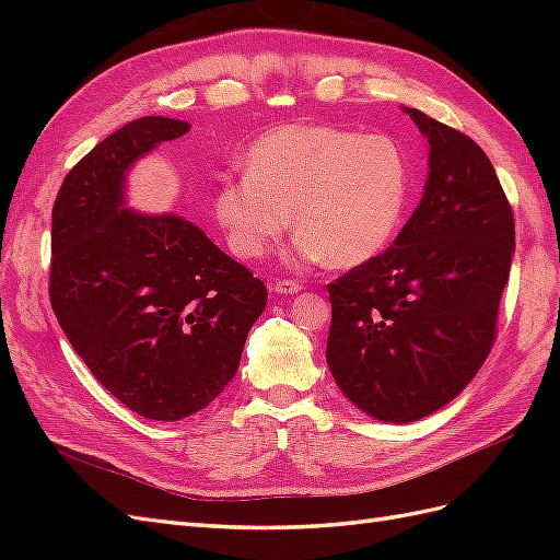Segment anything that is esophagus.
Listing matches in <instances>:
<instances>
[{"label":"esophagus","mask_w":560,"mask_h":560,"mask_svg":"<svg viewBox=\"0 0 560 560\" xmlns=\"http://www.w3.org/2000/svg\"><path fill=\"white\" fill-rule=\"evenodd\" d=\"M270 290H273L276 294H282V296H292V294L301 292V284L294 280H273L270 282Z\"/></svg>","instance_id":"obj_1"}]
</instances>
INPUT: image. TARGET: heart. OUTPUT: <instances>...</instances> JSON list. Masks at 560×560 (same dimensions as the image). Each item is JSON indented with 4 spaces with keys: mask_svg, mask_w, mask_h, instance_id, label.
Here are the masks:
<instances>
[{
    "mask_svg": "<svg viewBox=\"0 0 560 560\" xmlns=\"http://www.w3.org/2000/svg\"><path fill=\"white\" fill-rule=\"evenodd\" d=\"M409 198V161L387 135L290 124L245 156V175L214 189V217L235 257L259 259L287 226L294 257L329 268L362 266L385 249Z\"/></svg>",
    "mask_w": 560,
    "mask_h": 560,
    "instance_id": "1",
    "label": "heart"
}]
</instances>
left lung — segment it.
I'll list each match as a JSON object with an SVG mask.
<instances>
[{
	"mask_svg": "<svg viewBox=\"0 0 560 560\" xmlns=\"http://www.w3.org/2000/svg\"><path fill=\"white\" fill-rule=\"evenodd\" d=\"M430 144L420 206L393 247L331 282L327 364L383 422H416L477 376L514 252V214L493 163L460 130L404 107Z\"/></svg>",
	"mask_w": 560,
	"mask_h": 560,
	"instance_id": "left-lung-1",
	"label": "left lung"
}]
</instances>
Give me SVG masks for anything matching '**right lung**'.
<instances>
[{
    "instance_id": "1",
    "label": "right lung",
    "mask_w": 560,
    "mask_h": 560,
    "mask_svg": "<svg viewBox=\"0 0 560 560\" xmlns=\"http://www.w3.org/2000/svg\"><path fill=\"white\" fill-rule=\"evenodd\" d=\"M191 130L142 116L65 177L50 226V306L79 358L130 411L194 416L222 393L266 287L179 214L126 206L130 167Z\"/></svg>"
}]
</instances>
